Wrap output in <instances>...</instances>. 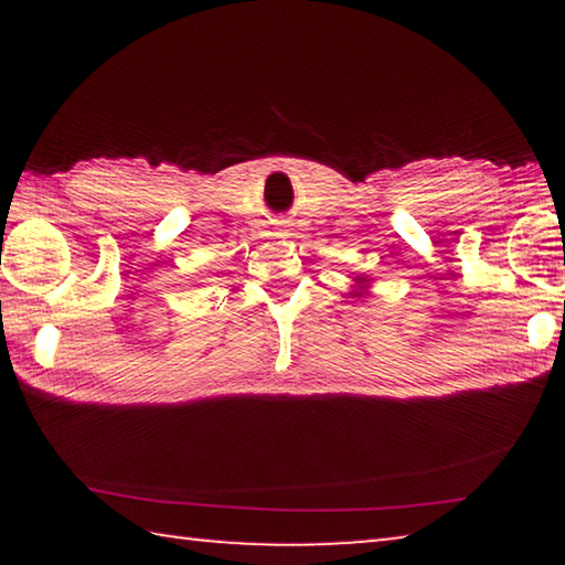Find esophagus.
Listing matches in <instances>:
<instances>
[{
  "mask_svg": "<svg viewBox=\"0 0 565 565\" xmlns=\"http://www.w3.org/2000/svg\"><path fill=\"white\" fill-rule=\"evenodd\" d=\"M276 234H279L281 238H286V236H289V228H284V226H281V228H279V232H276Z\"/></svg>",
  "mask_w": 565,
  "mask_h": 565,
  "instance_id": "1",
  "label": "esophagus"
}]
</instances>
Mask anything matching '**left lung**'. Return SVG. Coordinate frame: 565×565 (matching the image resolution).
Wrapping results in <instances>:
<instances>
[{"instance_id": "1", "label": "left lung", "mask_w": 565, "mask_h": 565, "mask_svg": "<svg viewBox=\"0 0 565 565\" xmlns=\"http://www.w3.org/2000/svg\"><path fill=\"white\" fill-rule=\"evenodd\" d=\"M356 284H359V291H356V294H353V296H361V291H363V284H366V279H361V276H359V279H356Z\"/></svg>"}]
</instances>
